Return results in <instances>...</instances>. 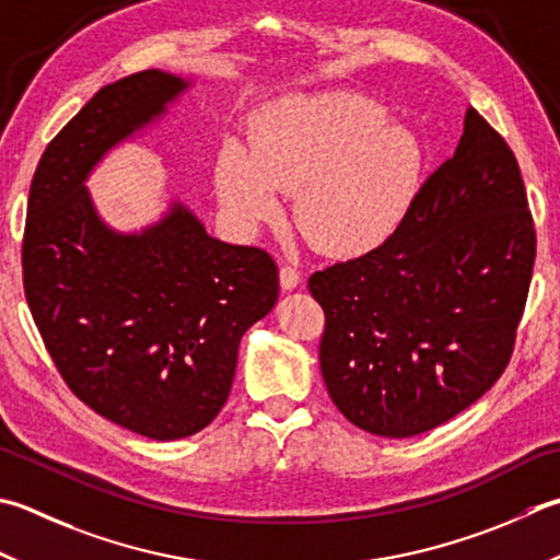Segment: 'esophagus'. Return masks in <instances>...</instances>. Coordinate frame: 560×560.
<instances>
[{
	"instance_id": "34e87169",
	"label": "esophagus",
	"mask_w": 560,
	"mask_h": 560,
	"mask_svg": "<svg viewBox=\"0 0 560 560\" xmlns=\"http://www.w3.org/2000/svg\"><path fill=\"white\" fill-rule=\"evenodd\" d=\"M279 281L283 291H293L301 283V271L291 265H283L279 271Z\"/></svg>"
}]
</instances>
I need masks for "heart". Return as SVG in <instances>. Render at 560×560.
Wrapping results in <instances>:
<instances>
[{"label":"heart","mask_w":560,"mask_h":560,"mask_svg":"<svg viewBox=\"0 0 560 560\" xmlns=\"http://www.w3.org/2000/svg\"><path fill=\"white\" fill-rule=\"evenodd\" d=\"M422 150L405 128L388 126L371 98L330 94L289 102L265 118L252 152L228 145L215 186L243 228L281 215L295 194L305 235L332 257H361L396 233L418 194Z\"/></svg>","instance_id":"1"}]
</instances>
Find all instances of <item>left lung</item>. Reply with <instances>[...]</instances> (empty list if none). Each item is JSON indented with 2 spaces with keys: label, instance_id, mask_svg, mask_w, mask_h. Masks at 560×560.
Here are the masks:
<instances>
[{
  "label": "left lung",
  "instance_id": "8db88e82",
  "mask_svg": "<svg viewBox=\"0 0 560 560\" xmlns=\"http://www.w3.org/2000/svg\"><path fill=\"white\" fill-rule=\"evenodd\" d=\"M536 257L520 164L468 108L452 160L386 243L308 279L320 371L359 430L405 440L490 390L514 349Z\"/></svg>",
  "mask_w": 560,
  "mask_h": 560
}]
</instances>
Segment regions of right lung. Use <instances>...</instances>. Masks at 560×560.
Listing matches in <instances>:
<instances>
[{"label":"right lung","instance_id":"add662e5","mask_svg":"<svg viewBox=\"0 0 560 560\" xmlns=\"http://www.w3.org/2000/svg\"><path fill=\"white\" fill-rule=\"evenodd\" d=\"M186 86L145 70L98 90L43 152L21 249L28 308L65 383L102 418L158 442L215 420L240 339L279 295L265 249L211 237L184 203L118 233L86 191L106 152Z\"/></svg>","mask_w":560,"mask_h":560}]
</instances>
